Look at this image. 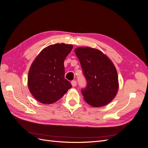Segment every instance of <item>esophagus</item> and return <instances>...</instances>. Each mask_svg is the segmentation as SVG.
<instances>
[{
  "label": "esophagus",
  "instance_id": "obj_1",
  "mask_svg": "<svg viewBox=\"0 0 148 148\" xmlns=\"http://www.w3.org/2000/svg\"><path fill=\"white\" fill-rule=\"evenodd\" d=\"M71 85H72V86H73V87L77 86V82H76L75 80H73V81L71 82Z\"/></svg>",
  "mask_w": 148,
  "mask_h": 148
}]
</instances>
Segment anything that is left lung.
<instances>
[{"instance_id": "left-lung-1", "label": "left lung", "mask_w": 148, "mask_h": 148, "mask_svg": "<svg viewBox=\"0 0 148 148\" xmlns=\"http://www.w3.org/2000/svg\"><path fill=\"white\" fill-rule=\"evenodd\" d=\"M75 52L87 82L86 88L82 91L84 101L95 107L107 105L117 95L119 87L113 62L97 49L79 47Z\"/></svg>"}]
</instances>
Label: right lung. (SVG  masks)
<instances>
[{
	"instance_id": "right-lung-1",
	"label": "right lung",
	"mask_w": 148,
	"mask_h": 148,
	"mask_svg": "<svg viewBox=\"0 0 148 148\" xmlns=\"http://www.w3.org/2000/svg\"><path fill=\"white\" fill-rule=\"evenodd\" d=\"M72 49L71 44H52L42 49L33 62L28 86L31 95L39 102L53 104L72 87L65 78L64 64Z\"/></svg>"
}]
</instances>
